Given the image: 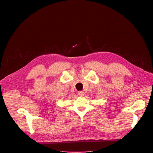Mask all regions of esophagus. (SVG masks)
I'll list each match as a JSON object with an SVG mask.
<instances>
[{
	"mask_svg": "<svg viewBox=\"0 0 153 153\" xmlns=\"http://www.w3.org/2000/svg\"><path fill=\"white\" fill-rule=\"evenodd\" d=\"M78 95L80 97H83L84 95V92L83 91H78Z\"/></svg>",
	"mask_w": 153,
	"mask_h": 153,
	"instance_id": "obj_1",
	"label": "esophagus"
}]
</instances>
